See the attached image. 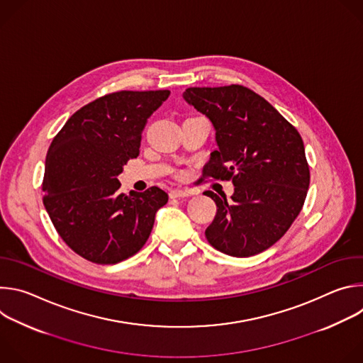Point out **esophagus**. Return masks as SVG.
Listing matches in <instances>:
<instances>
[{
    "label": "esophagus",
    "mask_w": 363,
    "mask_h": 363,
    "mask_svg": "<svg viewBox=\"0 0 363 363\" xmlns=\"http://www.w3.org/2000/svg\"><path fill=\"white\" fill-rule=\"evenodd\" d=\"M192 192L189 191V189H172L171 192H169V196L171 198H181V196H189Z\"/></svg>",
    "instance_id": "obj_1"
}]
</instances>
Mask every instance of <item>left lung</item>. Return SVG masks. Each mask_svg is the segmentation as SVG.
Masks as SVG:
<instances>
[{"label":"left lung","instance_id":"8db88e82","mask_svg":"<svg viewBox=\"0 0 363 363\" xmlns=\"http://www.w3.org/2000/svg\"><path fill=\"white\" fill-rule=\"evenodd\" d=\"M188 105L208 118L218 149L203 178L233 181L231 199L213 191L217 214L208 242L233 257H250L277 242L304 203L310 171L297 129L260 94L240 84L188 87Z\"/></svg>","mask_w":363,"mask_h":363}]
</instances>
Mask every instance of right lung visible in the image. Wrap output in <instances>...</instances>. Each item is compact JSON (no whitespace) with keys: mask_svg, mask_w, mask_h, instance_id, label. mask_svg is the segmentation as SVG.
Returning a JSON list of instances; mask_svg holds the SVG:
<instances>
[{"mask_svg":"<svg viewBox=\"0 0 363 363\" xmlns=\"http://www.w3.org/2000/svg\"><path fill=\"white\" fill-rule=\"evenodd\" d=\"M169 90H122L79 109L51 142L43 203L63 241L96 264H116L147 241L168 202L158 186L121 194L118 175L139 155L147 118Z\"/></svg>","mask_w":363,"mask_h":363,"instance_id":"obj_1","label":"right lung"}]
</instances>
